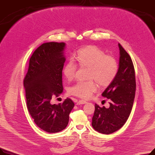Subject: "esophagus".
Instances as JSON below:
<instances>
[{"label": "esophagus", "instance_id": "1", "mask_svg": "<svg viewBox=\"0 0 155 155\" xmlns=\"http://www.w3.org/2000/svg\"><path fill=\"white\" fill-rule=\"evenodd\" d=\"M87 102L85 101H78L77 102V105H80V104H86Z\"/></svg>", "mask_w": 155, "mask_h": 155}]
</instances>
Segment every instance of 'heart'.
Instances as JSON below:
<instances>
[{"label":"heart","mask_w":155,"mask_h":155,"mask_svg":"<svg viewBox=\"0 0 155 155\" xmlns=\"http://www.w3.org/2000/svg\"><path fill=\"white\" fill-rule=\"evenodd\" d=\"M76 63L80 67L88 68L87 81L78 82L71 86L69 92L80 98H91L97 89V85H109L117 74L119 64L117 60L96 46H88L81 49L75 58ZM77 67L71 61H68L63 68V74L67 80H71L75 76ZM93 80H92L91 79Z\"/></svg>","instance_id":"b5f03b06"}]
</instances>
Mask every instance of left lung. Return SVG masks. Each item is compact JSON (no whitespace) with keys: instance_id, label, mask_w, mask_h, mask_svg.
Returning a JSON list of instances; mask_svg holds the SVG:
<instances>
[{"instance_id":"left-lung-1","label":"left lung","mask_w":155,"mask_h":155,"mask_svg":"<svg viewBox=\"0 0 155 155\" xmlns=\"http://www.w3.org/2000/svg\"><path fill=\"white\" fill-rule=\"evenodd\" d=\"M118 73L102 95L109 99L110 107L95 104L92 125L95 131L109 134L124 126L131 114L136 92L135 71L131 56L119 43Z\"/></svg>"}]
</instances>
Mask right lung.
Returning <instances> with one entry per match:
<instances>
[{
    "label": "right lung",
    "instance_id": "1",
    "mask_svg": "<svg viewBox=\"0 0 155 155\" xmlns=\"http://www.w3.org/2000/svg\"><path fill=\"white\" fill-rule=\"evenodd\" d=\"M64 43L50 42L39 46L29 60L24 79L28 111L35 124L49 133L60 132L68 124L74 103L67 98L52 105L53 96L63 92L62 70L65 59Z\"/></svg>",
    "mask_w": 155,
    "mask_h": 155
}]
</instances>
